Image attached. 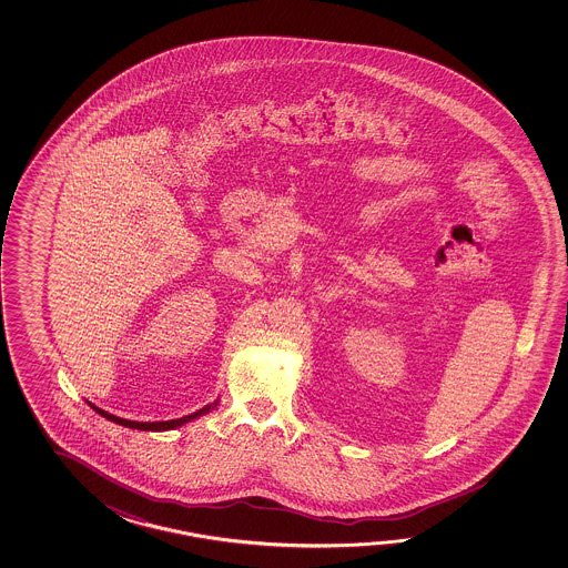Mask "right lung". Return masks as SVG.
Segmentation results:
<instances>
[{
	"label": "right lung",
	"instance_id": "1",
	"mask_svg": "<svg viewBox=\"0 0 568 568\" xmlns=\"http://www.w3.org/2000/svg\"><path fill=\"white\" fill-rule=\"evenodd\" d=\"M217 406V402L215 404H209L205 408H201L199 412H194V414H189V416H182V418H176V420H166V423H135V420H125V418H118V416H113V414H109V412L101 410V408H97L91 404V408L97 412V414H101L103 418H108L111 423L121 424V426H128V428H135V430H152V433H160V430H174V428H179L182 424L191 423L194 418H199V416H203L209 410H213Z\"/></svg>",
	"mask_w": 568,
	"mask_h": 568
}]
</instances>
